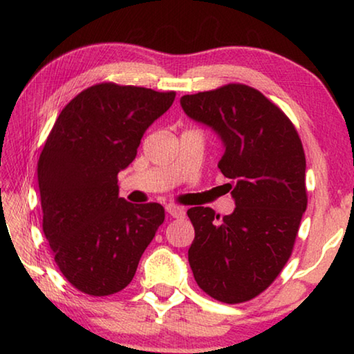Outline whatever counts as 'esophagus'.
Returning a JSON list of instances; mask_svg holds the SVG:
<instances>
[{"label":"esophagus","mask_w":354,"mask_h":354,"mask_svg":"<svg viewBox=\"0 0 354 354\" xmlns=\"http://www.w3.org/2000/svg\"><path fill=\"white\" fill-rule=\"evenodd\" d=\"M165 209H167V212H169L170 217H173V218H183L185 215L184 207H179L176 205H169Z\"/></svg>","instance_id":"34e87169"}]
</instances>
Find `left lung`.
Segmentation results:
<instances>
[{"label": "left lung", "mask_w": 354, "mask_h": 354, "mask_svg": "<svg viewBox=\"0 0 354 354\" xmlns=\"http://www.w3.org/2000/svg\"><path fill=\"white\" fill-rule=\"evenodd\" d=\"M181 106L223 142L218 169L231 179L225 185L236 201L225 217L211 207L189 209L195 227L190 268L209 297L248 301L284 268L306 211L301 140L289 117L245 84L184 95Z\"/></svg>", "instance_id": "obj_1"}]
</instances>
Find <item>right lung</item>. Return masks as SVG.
<instances>
[{"label": "right lung", "mask_w": 354, "mask_h": 354, "mask_svg": "<svg viewBox=\"0 0 354 354\" xmlns=\"http://www.w3.org/2000/svg\"><path fill=\"white\" fill-rule=\"evenodd\" d=\"M175 97L95 84L64 107L41 149L37 176L45 237L59 270L87 295L123 290L164 223L159 203L120 198L117 175L136 159L145 131Z\"/></svg>", "instance_id": "obj_1"}]
</instances>
